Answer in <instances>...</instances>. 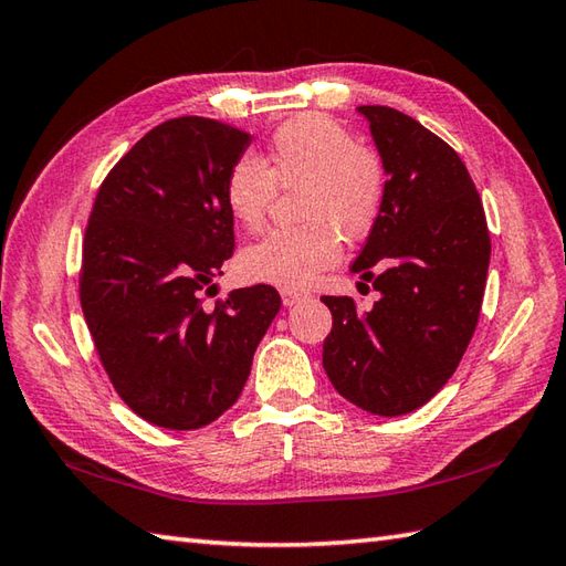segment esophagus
<instances>
[{
  "instance_id": "34e87169",
  "label": "esophagus",
  "mask_w": 566,
  "mask_h": 566,
  "mask_svg": "<svg viewBox=\"0 0 566 566\" xmlns=\"http://www.w3.org/2000/svg\"><path fill=\"white\" fill-rule=\"evenodd\" d=\"M280 294H282V304L284 306H294V304L304 302V298H306V292H296V290H282Z\"/></svg>"
}]
</instances>
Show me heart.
<instances>
[{
	"mask_svg": "<svg viewBox=\"0 0 566 566\" xmlns=\"http://www.w3.org/2000/svg\"><path fill=\"white\" fill-rule=\"evenodd\" d=\"M304 185L296 228H276L238 255L248 282L304 290L343 255V235L359 240L377 226L387 199L381 155L326 114H302L274 130L264 163L240 155L228 167L223 197L233 219L258 228L276 187Z\"/></svg>",
	"mask_w": 566,
	"mask_h": 566,
	"instance_id": "obj_1",
	"label": "heart"
}]
</instances>
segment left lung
<instances>
[{"instance_id": "obj_1", "label": "left lung", "mask_w": 566, "mask_h": 566, "mask_svg": "<svg viewBox=\"0 0 566 566\" xmlns=\"http://www.w3.org/2000/svg\"><path fill=\"white\" fill-rule=\"evenodd\" d=\"M357 112L387 167V199L350 270L379 302L359 311L350 296L321 298L333 314L323 369L347 401L391 418L428 403L460 365L482 311L491 238L448 143L391 106Z\"/></svg>"}]
</instances>
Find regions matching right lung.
I'll list each match as a JSON object with an SVG mask.
<instances>
[{"mask_svg":"<svg viewBox=\"0 0 566 566\" xmlns=\"http://www.w3.org/2000/svg\"><path fill=\"white\" fill-rule=\"evenodd\" d=\"M245 130L179 116L148 130L106 175L84 233L80 302L116 394L148 423L197 430L243 391L282 298L270 284L203 308L233 255L226 172Z\"/></svg>","mask_w":566,"mask_h":566,"instance_id":"right-lung-1","label":"right lung"}]
</instances>
